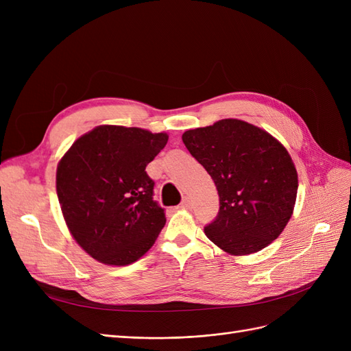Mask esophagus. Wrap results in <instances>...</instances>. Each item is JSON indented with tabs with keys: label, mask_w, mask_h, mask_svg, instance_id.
I'll return each mask as SVG.
<instances>
[{
	"label": "esophagus",
	"mask_w": 351,
	"mask_h": 351,
	"mask_svg": "<svg viewBox=\"0 0 351 351\" xmlns=\"http://www.w3.org/2000/svg\"><path fill=\"white\" fill-rule=\"evenodd\" d=\"M190 206H192V205H190V199L189 197H184L182 204H180V208H182V209H190Z\"/></svg>",
	"instance_id": "1"
}]
</instances>
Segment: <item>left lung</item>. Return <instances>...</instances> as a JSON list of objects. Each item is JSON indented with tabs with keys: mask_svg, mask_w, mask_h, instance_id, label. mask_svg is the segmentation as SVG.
Listing matches in <instances>:
<instances>
[{
	"mask_svg": "<svg viewBox=\"0 0 351 351\" xmlns=\"http://www.w3.org/2000/svg\"><path fill=\"white\" fill-rule=\"evenodd\" d=\"M182 139L218 190L219 212L205 227L206 237L232 256L256 253L278 239L299 187L282 143L237 119L187 130Z\"/></svg>",
	"mask_w": 351,
	"mask_h": 351,
	"instance_id": "1",
	"label": "left lung"
}]
</instances>
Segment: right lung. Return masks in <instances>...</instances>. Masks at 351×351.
<instances>
[{
  "mask_svg": "<svg viewBox=\"0 0 351 351\" xmlns=\"http://www.w3.org/2000/svg\"><path fill=\"white\" fill-rule=\"evenodd\" d=\"M167 142V133L104 124L80 136L60 159L62 217L93 259L125 267L154 246L167 219L145 168Z\"/></svg>",
  "mask_w": 351,
  "mask_h": 351,
  "instance_id": "1",
  "label": "right lung"
}]
</instances>
